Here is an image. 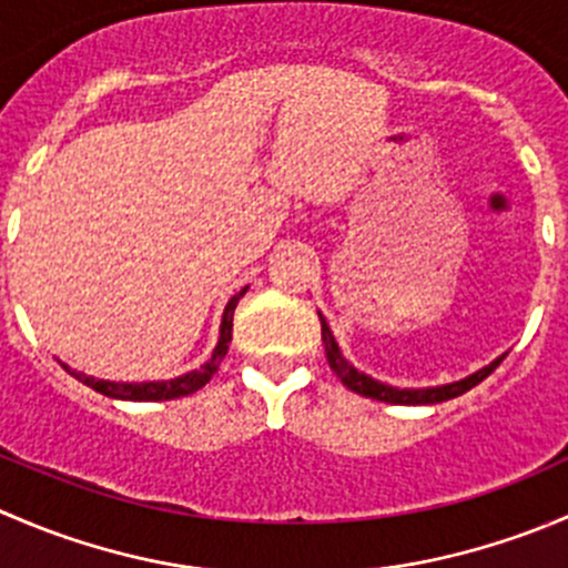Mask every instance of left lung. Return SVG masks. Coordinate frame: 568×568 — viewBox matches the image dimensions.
<instances>
[{
    "instance_id": "8db88e82",
    "label": "left lung",
    "mask_w": 568,
    "mask_h": 568,
    "mask_svg": "<svg viewBox=\"0 0 568 568\" xmlns=\"http://www.w3.org/2000/svg\"><path fill=\"white\" fill-rule=\"evenodd\" d=\"M318 318H321V341H324L326 363H329V368L335 371L337 379H341L343 385L348 387V390L365 395V398L385 400V404L417 406V404H439V400H450V398H456V395L473 390L475 385H480V382H484L486 376H489L491 371H495L497 365L503 363V357H506V354H503V357H497L495 363H489L486 368H480V371H475V374L464 376L462 382H450V385H443V387H423V390H398V387L382 385V382H376V379H371V376L359 374V371L354 368V365L348 363V359L341 354L335 337H332L329 324H326L321 313H318Z\"/></svg>"
}]
</instances>
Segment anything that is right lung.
<instances>
[{
  "mask_svg": "<svg viewBox=\"0 0 568 568\" xmlns=\"http://www.w3.org/2000/svg\"><path fill=\"white\" fill-rule=\"evenodd\" d=\"M244 294H247V288H242L236 296H233L231 302H227L225 313H222L220 343H216V348H214V354H211L209 363L200 365V368L192 371V374H183V376H178V379H170V382H140V385L134 382V385H131V382L93 379V376L79 374V371L68 368V365H62V368H65L71 376H77L82 385L93 387L95 393L106 395V398H118V400H173V398H181V395H192L194 390H200V387H203L205 382L211 379V376L216 374L220 363L225 359L227 343H231V337H233V311H236L239 300H242Z\"/></svg>",
  "mask_w": 568,
  "mask_h": 568,
  "instance_id": "1",
  "label": "right lung"
}]
</instances>
